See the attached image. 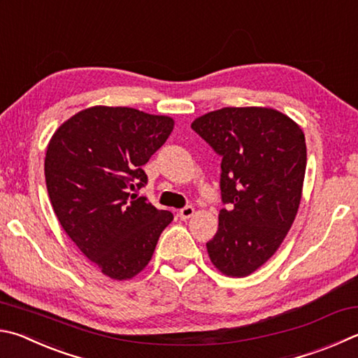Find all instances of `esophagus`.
<instances>
[{
  "instance_id": "34e87169",
  "label": "esophagus",
  "mask_w": 358,
  "mask_h": 358,
  "mask_svg": "<svg viewBox=\"0 0 358 358\" xmlns=\"http://www.w3.org/2000/svg\"><path fill=\"white\" fill-rule=\"evenodd\" d=\"M194 213H196V210H194V206H185V208H181L178 214H180V217H181V219L186 220V219L192 217V216H194Z\"/></svg>"
}]
</instances>
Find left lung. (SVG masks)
Listing matches in <instances>:
<instances>
[{
    "label": "left lung",
    "instance_id": "left-lung-1",
    "mask_svg": "<svg viewBox=\"0 0 358 358\" xmlns=\"http://www.w3.org/2000/svg\"><path fill=\"white\" fill-rule=\"evenodd\" d=\"M222 157L217 233L206 243L211 263L247 277L282 245L301 205L307 167L302 128L277 109L222 108L191 123Z\"/></svg>",
    "mask_w": 358,
    "mask_h": 358
}]
</instances>
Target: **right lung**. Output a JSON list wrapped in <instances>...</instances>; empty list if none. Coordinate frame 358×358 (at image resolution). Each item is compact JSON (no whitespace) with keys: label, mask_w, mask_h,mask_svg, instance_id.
Listing matches in <instances>:
<instances>
[{"label":"right lung","mask_w":358,"mask_h":358,"mask_svg":"<svg viewBox=\"0 0 358 358\" xmlns=\"http://www.w3.org/2000/svg\"><path fill=\"white\" fill-rule=\"evenodd\" d=\"M175 122L125 106H92L51 136L45 181L64 231L103 274L129 280L150 263L171 211L129 191L147 183L142 166Z\"/></svg>","instance_id":"obj_1"}]
</instances>
